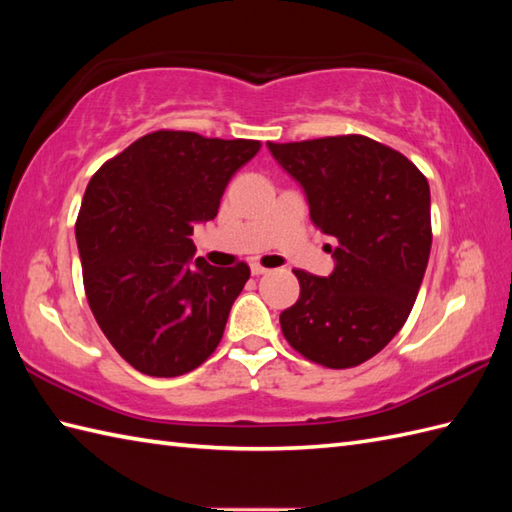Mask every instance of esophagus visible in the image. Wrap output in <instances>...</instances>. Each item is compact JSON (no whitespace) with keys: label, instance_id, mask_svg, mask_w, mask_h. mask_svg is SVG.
Instances as JSON below:
<instances>
[{"label":"esophagus","instance_id":"obj_1","mask_svg":"<svg viewBox=\"0 0 512 512\" xmlns=\"http://www.w3.org/2000/svg\"><path fill=\"white\" fill-rule=\"evenodd\" d=\"M250 273H253L255 277H259V275H266L268 268H264L262 264H253V266H250Z\"/></svg>","mask_w":512,"mask_h":512}]
</instances>
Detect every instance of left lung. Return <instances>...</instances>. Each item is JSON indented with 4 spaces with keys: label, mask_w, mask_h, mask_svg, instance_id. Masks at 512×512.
<instances>
[{
    "label": "left lung",
    "mask_w": 512,
    "mask_h": 512,
    "mask_svg": "<svg viewBox=\"0 0 512 512\" xmlns=\"http://www.w3.org/2000/svg\"><path fill=\"white\" fill-rule=\"evenodd\" d=\"M295 178L321 233L332 235L334 273L295 270L299 299L281 332L308 361L347 369L369 361L405 325L431 250V195L400 151L361 136L268 143Z\"/></svg>",
    "instance_id": "1"
}]
</instances>
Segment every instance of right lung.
Wrapping results in <instances>:
<instances>
[{
  "mask_svg": "<svg viewBox=\"0 0 512 512\" xmlns=\"http://www.w3.org/2000/svg\"><path fill=\"white\" fill-rule=\"evenodd\" d=\"M259 147L158 129L107 160L85 189L76 217L85 297L138 372L182 376L220 345L250 268L193 262L189 235L217 215L228 180Z\"/></svg>",
  "mask_w": 512,
  "mask_h": 512,
  "instance_id": "right-lung-1",
  "label": "right lung"
}]
</instances>
